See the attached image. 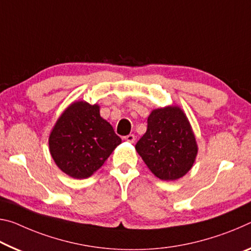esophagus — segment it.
I'll list each match as a JSON object with an SVG mask.
<instances>
[{"label":"esophagus","mask_w":251,"mask_h":251,"mask_svg":"<svg viewBox=\"0 0 251 251\" xmlns=\"http://www.w3.org/2000/svg\"><path fill=\"white\" fill-rule=\"evenodd\" d=\"M124 140H125L126 142L134 143V142H135V135H133V134H129V135H127V136H125V137H124Z\"/></svg>","instance_id":"esophagus-1"}]
</instances>
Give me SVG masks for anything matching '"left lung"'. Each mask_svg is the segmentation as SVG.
I'll return each mask as SVG.
<instances>
[{
  "label": "left lung",
  "mask_w": 251,
  "mask_h": 251,
  "mask_svg": "<svg viewBox=\"0 0 251 251\" xmlns=\"http://www.w3.org/2000/svg\"><path fill=\"white\" fill-rule=\"evenodd\" d=\"M135 149L151 172L163 181L184 176L198 155L189 119L181 107L174 105L151 111L146 133Z\"/></svg>",
  "instance_id": "left-lung-1"
}]
</instances>
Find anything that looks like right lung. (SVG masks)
I'll return each mask as SVG.
<instances>
[{"label":"right lung","instance_id":"add662e5","mask_svg":"<svg viewBox=\"0 0 251 251\" xmlns=\"http://www.w3.org/2000/svg\"><path fill=\"white\" fill-rule=\"evenodd\" d=\"M99 110L97 104L74 101L63 110L51 130L50 154L67 176L74 178L91 176L122 143Z\"/></svg>","mask_w":251,"mask_h":251}]
</instances>
